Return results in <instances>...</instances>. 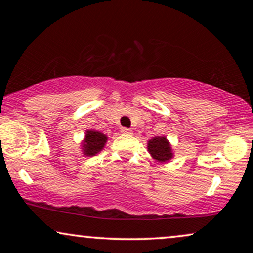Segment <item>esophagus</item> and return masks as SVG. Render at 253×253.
<instances>
[{
  "mask_svg": "<svg viewBox=\"0 0 253 253\" xmlns=\"http://www.w3.org/2000/svg\"><path fill=\"white\" fill-rule=\"evenodd\" d=\"M121 132L124 134H131L132 133V130L127 129V127H121Z\"/></svg>",
  "mask_w": 253,
  "mask_h": 253,
  "instance_id": "34e87169",
  "label": "esophagus"
}]
</instances>
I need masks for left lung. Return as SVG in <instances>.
<instances>
[{
  "label": "left lung",
  "instance_id": "1",
  "mask_svg": "<svg viewBox=\"0 0 253 253\" xmlns=\"http://www.w3.org/2000/svg\"><path fill=\"white\" fill-rule=\"evenodd\" d=\"M148 152L155 160L165 162L172 158L171 148L166 137H155L148 141Z\"/></svg>",
  "mask_w": 253,
  "mask_h": 253
}]
</instances>
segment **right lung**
I'll return each instance as SVG.
<instances>
[{"label": "right lung", "instance_id": "add662e5", "mask_svg": "<svg viewBox=\"0 0 253 253\" xmlns=\"http://www.w3.org/2000/svg\"><path fill=\"white\" fill-rule=\"evenodd\" d=\"M107 137L99 131H87L84 141V153L85 155H94L99 153L105 146Z\"/></svg>", "mask_w": 253, "mask_h": 253}]
</instances>
